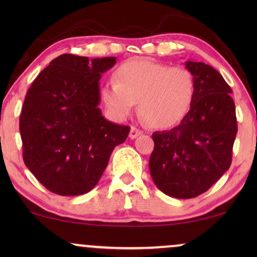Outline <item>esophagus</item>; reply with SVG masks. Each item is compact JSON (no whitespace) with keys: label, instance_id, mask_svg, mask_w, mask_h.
Segmentation results:
<instances>
[{"label":"esophagus","instance_id":"1","mask_svg":"<svg viewBox=\"0 0 257 257\" xmlns=\"http://www.w3.org/2000/svg\"><path fill=\"white\" fill-rule=\"evenodd\" d=\"M142 131H140V130H138L137 127H135V126H132L131 127V130H130V135H128V137L131 139H136L137 137H139L140 135H142Z\"/></svg>","mask_w":257,"mask_h":257}]
</instances>
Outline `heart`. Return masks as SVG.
<instances>
[{
	"label": "heart",
	"mask_w": 257,
	"mask_h": 257,
	"mask_svg": "<svg viewBox=\"0 0 257 257\" xmlns=\"http://www.w3.org/2000/svg\"><path fill=\"white\" fill-rule=\"evenodd\" d=\"M195 94L193 73L184 66H168L149 59H131L114 72V82L101 86V100L117 119H124L138 103L139 115L154 128L180 122Z\"/></svg>",
	"instance_id": "heart-1"
}]
</instances>
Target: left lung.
Returning <instances> with one entry per match:
<instances>
[{
	"label": "left lung",
	"mask_w": 257,
	"mask_h": 257,
	"mask_svg": "<svg viewBox=\"0 0 257 257\" xmlns=\"http://www.w3.org/2000/svg\"><path fill=\"white\" fill-rule=\"evenodd\" d=\"M185 65L195 80L192 106L174 128L153 133L150 157L153 182L177 199L202 194L226 173L237 132L231 89L223 77L205 63Z\"/></svg>",
	"instance_id": "left-lung-1"
}]
</instances>
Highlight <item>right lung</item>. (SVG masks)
Returning <instances> with one entry per match:
<instances>
[{
  "label": "right lung",
  "instance_id": "obj_1",
  "mask_svg": "<svg viewBox=\"0 0 257 257\" xmlns=\"http://www.w3.org/2000/svg\"><path fill=\"white\" fill-rule=\"evenodd\" d=\"M115 57L65 54L52 59L28 90L20 115L23 160L45 188L82 195L98 184L130 126L108 121L98 107L101 75Z\"/></svg>",
  "mask_w": 257,
  "mask_h": 257
}]
</instances>
